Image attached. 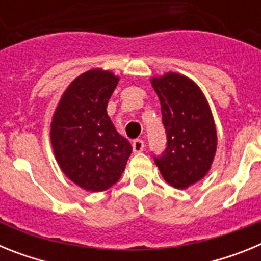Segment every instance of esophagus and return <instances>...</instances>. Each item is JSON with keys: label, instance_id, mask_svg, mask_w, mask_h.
I'll return each mask as SVG.
<instances>
[{"label": "esophagus", "instance_id": "1", "mask_svg": "<svg viewBox=\"0 0 261 261\" xmlns=\"http://www.w3.org/2000/svg\"><path fill=\"white\" fill-rule=\"evenodd\" d=\"M133 147V153H141L145 149V142L142 140H135L132 144Z\"/></svg>", "mask_w": 261, "mask_h": 261}]
</instances>
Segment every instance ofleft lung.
Wrapping results in <instances>:
<instances>
[{"label":"left lung","instance_id":"1","mask_svg":"<svg viewBox=\"0 0 261 261\" xmlns=\"http://www.w3.org/2000/svg\"><path fill=\"white\" fill-rule=\"evenodd\" d=\"M161 102L167 147L154 156L163 179L177 190L201 180L211 170L217 132L204 94L190 78L167 73L151 80Z\"/></svg>","mask_w":261,"mask_h":261}]
</instances>
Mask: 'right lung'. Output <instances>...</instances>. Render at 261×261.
<instances>
[{
	"mask_svg": "<svg viewBox=\"0 0 261 261\" xmlns=\"http://www.w3.org/2000/svg\"><path fill=\"white\" fill-rule=\"evenodd\" d=\"M119 77L91 69L75 78L53 115L50 142L62 172L91 192L117 183L132 153L107 115V105Z\"/></svg>",
	"mask_w": 261,
	"mask_h": 261,
	"instance_id": "1",
	"label": "right lung"
}]
</instances>
